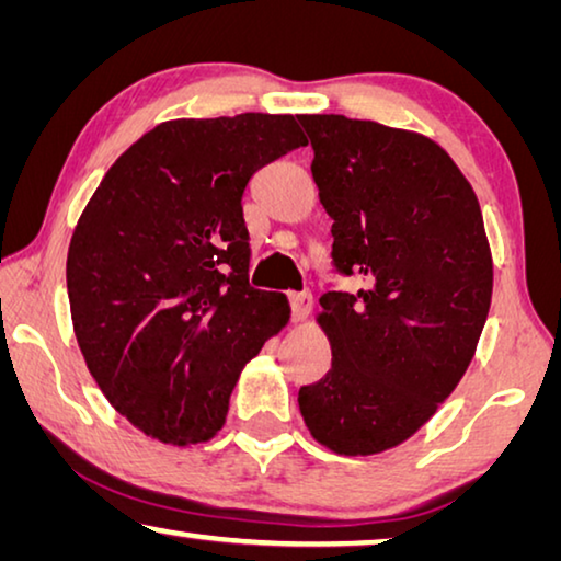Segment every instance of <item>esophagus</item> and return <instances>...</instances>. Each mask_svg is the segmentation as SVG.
Listing matches in <instances>:
<instances>
[{
    "label": "esophagus",
    "instance_id": "esophagus-1",
    "mask_svg": "<svg viewBox=\"0 0 561 561\" xmlns=\"http://www.w3.org/2000/svg\"><path fill=\"white\" fill-rule=\"evenodd\" d=\"M289 307H291V319H295V322H301V319H307V314L312 312V295H309L307 289L291 291Z\"/></svg>",
    "mask_w": 561,
    "mask_h": 561
}]
</instances>
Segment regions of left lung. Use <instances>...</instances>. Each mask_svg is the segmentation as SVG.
Listing matches in <instances>:
<instances>
[{"label": "left lung", "mask_w": 561, "mask_h": 561, "mask_svg": "<svg viewBox=\"0 0 561 561\" xmlns=\"http://www.w3.org/2000/svg\"><path fill=\"white\" fill-rule=\"evenodd\" d=\"M299 122L334 219V274L367 284L319 299L332 369L299 389V409L324 447L377 455L412 437L474 357L492 301L482 209L432 139L342 114Z\"/></svg>", "instance_id": "left-lung-1"}]
</instances>
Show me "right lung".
Instances as JSON below:
<instances>
[{
	"label": "right lung",
	"mask_w": 561,
	"mask_h": 561,
	"mask_svg": "<svg viewBox=\"0 0 561 561\" xmlns=\"http://www.w3.org/2000/svg\"><path fill=\"white\" fill-rule=\"evenodd\" d=\"M305 145L291 114L164 122L110 167L79 217L67 256L79 350L149 437H215L239 371L287 324V299L249 284L242 197L262 167Z\"/></svg>",
	"instance_id": "obj_1"
}]
</instances>
